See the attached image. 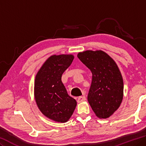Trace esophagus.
Returning <instances> with one entry per match:
<instances>
[{"mask_svg":"<svg viewBox=\"0 0 146 146\" xmlns=\"http://www.w3.org/2000/svg\"><path fill=\"white\" fill-rule=\"evenodd\" d=\"M86 101V98L85 96H80L77 99V101L78 103H82L83 101Z\"/></svg>","mask_w":146,"mask_h":146,"instance_id":"1","label":"esophagus"}]
</instances>
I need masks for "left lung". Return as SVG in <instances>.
I'll use <instances>...</instances> for the list:
<instances>
[{"mask_svg":"<svg viewBox=\"0 0 146 146\" xmlns=\"http://www.w3.org/2000/svg\"><path fill=\"white\" fill-rule=\"evenodd\" d=\"M77 57L92 73L88 101L99 118L106 119L119 107L123 97V81L115 61L101 50H85Z\"/></svg>","mask_w":146,"mask_h":146,"instance_id":"obj_1","label":"left lung"}]
</instances>
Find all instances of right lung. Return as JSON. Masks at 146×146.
Instances as JSON below:
<instances>
[{
  "mask_svg": "<svg viewBox=\"0 0 146 146\" xmlns=\"http://www.w3.org/2000/svg\"><path fill=\"white\" fill-rule=\"evenodd\" d=\"M73 54L52 55L37 73L34 82V98L41 112L48 119L66 123L77 106L62 82V75L72 63Z\"/></svg>",
  "mask_w": 146,
  "mask_h": 146,
  "instance_id": "obj_1",
  "label": "right lung"
}]
</instances>
